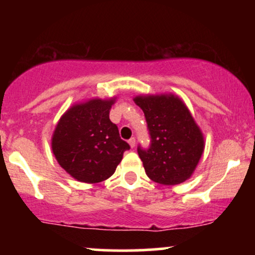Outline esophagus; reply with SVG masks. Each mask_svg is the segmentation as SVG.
<instances>
[{
	"mask_svg": "<svg viewBox=\"0 0 255 255\" xmlns=\"http://www.w3.org/2000/svg\"><path fill=\"white\" fill-rule=\"evenodd\" d=\"M128 144H129L131 148H134L135 147V139H134V137H130V139L128 140Z\"/></svg>",
	"mask_w": 255,
	"mask_h": 255,
	"instance_id": "esophagus-1",
	"label": "esophagus"
}]
</instances>
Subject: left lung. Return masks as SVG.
Wrapping results in <instances>:
<instances>
[{
  "instance_id": "1",
  "label": "left lung",
  "mask_w": 255,
  "mask_h": 255,
  "mask_svg": "<svg viewBox=\"0 0 255 255\" xmlns=\"http://www.w3.org/2000/svg\"><path fill=\"white\" fill-rule=\"evenodd\" d=\"M133 101L144 111L151 135L147 150L137 147L146 175L165 186L188 180L200 160L205 141L187 105L172 93L139 95Z\"/></svg>"
}]
</instances>
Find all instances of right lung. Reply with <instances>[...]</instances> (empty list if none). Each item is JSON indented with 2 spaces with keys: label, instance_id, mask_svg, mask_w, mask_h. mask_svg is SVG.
Returning a JSON list of instances; mask_svg holds the SVG:
<instances>
[{
  "label": "right lung",
  "instance_id": "add662e5",
  "mask_svg": "<svg viewBox=\"0 0 255 255\" xmlns=\"http://www.w3.org/2000/svg\"><path fill=\"white\" fill-rule=\"evenodd\" d=\"M116 97L91 98L72 105L58 120L51 137L55 158L75 180L98 183L109 178L129 145L120 137L109 113Z\"/></svg>",
  "mask_w": 255,
  "mask_h": 255
}]
</instances>
